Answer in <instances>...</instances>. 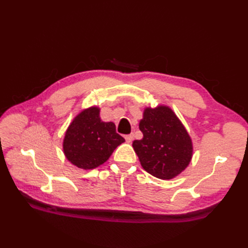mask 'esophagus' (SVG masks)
<instances>
[{
	"instance_id": "34e87169",
	"label": "esophagus",
	"mask_w": 248,
	"mask_h": 248,
	"mask_svg": "<svg viewBox=\"0 0 248 248\" xmlns=\"http://www.w3.org/2000/svg\"><path fill=\"white\" fill-rule=\"evenodd\" d=\"M124 139H125V140H127V143H132V140H134V135L133 134L125 135Z\"/></svg>"
}]
</instances>
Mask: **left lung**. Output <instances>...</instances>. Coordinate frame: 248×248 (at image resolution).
Wrapping results in <instances>:
<instances>
[{
  "instance_id": "8db88e82",
  "label": "left lung",
  "mask_w": 248,
  "mask_h": 248,
  "mask_svg": "<svg viewBox=\"0 0 248 248\" xmlns=\"http://www.w3.org/2000/svg\"><path fill=\"white\" fill-rule=\"evenodd\" d=\"M140 130L143 139L134 140L132 146L147 172L170 180L188 166L193 156L192 139L170 107L145 108Z\"/></svg>"
}]
</instances>
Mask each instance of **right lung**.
Returning a JSON list of instances; mask_svg holds the SVG:
<instances>
[{"label":"right lung","instance_id":"right-lung-1","mask_svg":"<svg viewBox=\"0 0 248 248\" xmlns=\"http://www.w3.org/2000/svg\"><path fill=\"white\" fill-rule=\"evenodd\" d=\"M124 143L116 133L115 124L100 118V108L82 109L68 125L62 140V151L72 165L93 170L108 160L113 151Z\"/></svg>","mask_w":248,"mask_h":248}]
</instances>
